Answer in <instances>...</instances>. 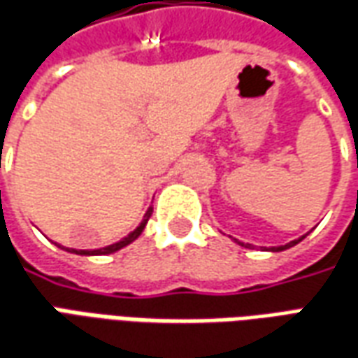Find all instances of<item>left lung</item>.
Masks as SVG:
<instances>
[{
    "label": "left lung",
    "mask_w": 358,
    "mask_h": 358,
    "mask_svg": "<svg viewBox=\"0 0 358 358\" xmlns=\"http://www.w3.org/2000/svg\"><path fill=\"white\" fill-rule=\"evenodd\" d=\"M304 236H306V234H304ZM304 236H301V238H296V240H292V242L285 244V246H273V248H271V252H283V250H287V248H292V246H296V244H299V242H301ZM234 240H236V238H234ZM236 242H238L240 246H244V248H250V244H244V242H240V240H236Z\"/></svg>",
    "instance_id": "1"
}]
</instances>
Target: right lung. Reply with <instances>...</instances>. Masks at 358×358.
<instances>
[{"mask_svg":"<svg viewBox=\"0 0 358 358\" xmlns=\"http://www.w3.org/2000/svg\"><path fill=\"white\" fill-rule=\"evenodd\" d=\"M153 215V207H149L147 209V213H145L143 221L139 222V227H137L136 231L129 232L126 238H122L120 242H116V244H110V246H104V248H99V250H75V248H66L67 252H71V254H77V256H106V254H114V252H118V250H122L124 246H127V244H131L134 240L139 238V234L143 232L145 224H147V221H149V217Z\"/></svg>","mask_w":358,"mask_h":358,"instance_id":"1","label":"right lung"}]
</instances>
